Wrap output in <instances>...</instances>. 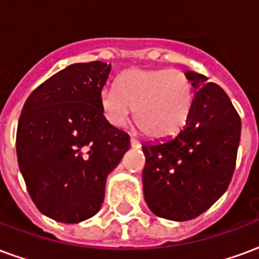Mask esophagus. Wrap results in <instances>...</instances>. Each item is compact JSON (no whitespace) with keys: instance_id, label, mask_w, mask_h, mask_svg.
Wrapping results in <instances>:
<instances>
[{"instance_id":"obj_1","label":"esophagus","mask_w":259,"mask_h":259,"mask_svg":"<svg viewBox=\"0 0 259 259\" xmlns=\"http://www.w3.org/2000/svg\"><path fill=\"white\" fill-rule=\"evenodd\" d=\"M130 146L133 147V148H139V147H140V143L136 140V139H133V137H132V139H130Z\"/></svg>"}]
</instances>
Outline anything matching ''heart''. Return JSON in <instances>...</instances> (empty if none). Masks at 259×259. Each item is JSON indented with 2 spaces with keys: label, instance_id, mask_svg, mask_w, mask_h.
<instances>
[{
  "label": "heart",
  "instance_id": "obj_1",
  "mask_svg": "<svg viewBox=\"0 0 259 259\" xmlns=\"http://www.w3.org/2000/svg\"><path fill=\"white\" fill-rule=\"evenodd\" d=\"M191 102L193 85L180 69H130L119 76L115 89L100 96L102 113L112 126H126L136 111L137 127L152 139L176 135Z\"/></svg>",
  "mask_w": 259,
  "mask_h": 259
}]
</instances>
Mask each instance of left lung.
<instances>
[{"mask_svg":"<svg viewBox=\"0 0 259 259\" xmlns=\"http://www.w3.org/2000/svg\"><path fill=\"white\" fill-rule=\"evenodd\" d=\"M194 87L183 129L143 146V191L148 208L169 221H190L217 202L233 176L241 120L228 94L204 74L186 72Z\"/></svg>","mask_w":259,"mask_h":259,"instance_id":"left-lung-1","label":"left lung"}]
</instances>
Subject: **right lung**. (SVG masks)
Here are the masks:
<instances>
[{
  "label": "right lung",
  "mask_w": 259,
  "mask_h": 259,
  "mask_svg": "<svg viewBox=\"0 0 259 259\" xmlns=\"http://www.w3.org/2000/svg\"><path fill=\"white\" fill-rule=\"evenodd\" d=\"M111 65L73 64L26 100L16 132V154L38 211L77 223L101 208L107 176L130 148L129 135L108 122L100 96Z\"/></svg>",
  "instance_id": "right-lung-1"
}]
</instances>
